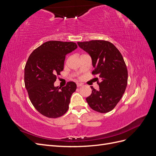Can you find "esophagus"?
<instances>
[{"label":"esophagus","instance_id":"esophagus-1","mask_svg":"<svg viewBox=\"0 0 156 156\" xmlns=\"http://www.w3.org/2000/svg\"><path fill=\"white\" fill-rule=\"evenodd\" d=\"M82 85H83V84H82L81 83H77V87H81Z\"/></svg>","mask_w":156,"mask_h":156}]
</instances>
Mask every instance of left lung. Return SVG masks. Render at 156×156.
Masks as SVG:
<instances>
[{"mask_svg":"<svg viewBox=\"0 0 156 156\" xmlns=\"http://www.w3.org/2000/svg\"><path fill=\"white\" fill-rule=\"evenodd\" d=\"M77 44L91 56L94 68L92 74L101 79L98 82V90L91 87V95L86 99L88 104L97 112H109L120 101L127 87L128 74L123 56L108 41L91 40Z\"/></svg>","mask_w":156,"mask_h":156,"instance_id":"obj_1","label":"left lung"}]
</instances>
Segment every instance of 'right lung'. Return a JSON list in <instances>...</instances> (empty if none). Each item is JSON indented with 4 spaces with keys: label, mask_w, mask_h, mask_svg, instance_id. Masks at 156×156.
Returning a JSON list of instances; mask_svg holds the SVG:
<instances>
[{
    "label": "right lung",
    "mask_w": 156,
    "mask_h": 156,
    "mask_svg": "<svg viewBox=\"0 0 156 156\" xmlns=\"http://www.w3.org/2000/svg\"><path fill=\"white\" fill-rule=\"evenodd\" d=\"M77 48L74 42L46 41L33 51L25 67V85L31 103L42 115L55 119L64 115L77 85L69 81L55 87L56 75L64 69L66 55Z\"/></svg>",
    "instance_id": "add662e5"
}]
</instances>
